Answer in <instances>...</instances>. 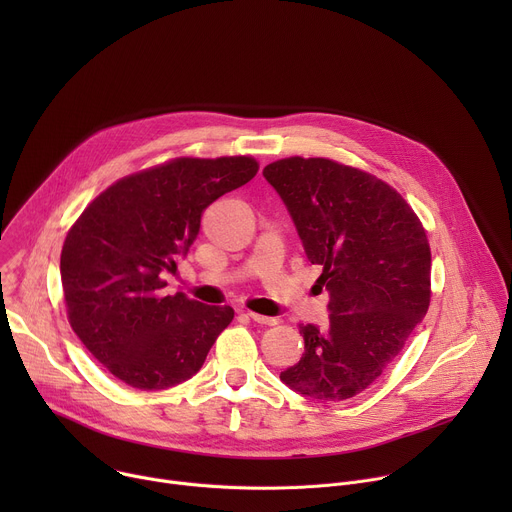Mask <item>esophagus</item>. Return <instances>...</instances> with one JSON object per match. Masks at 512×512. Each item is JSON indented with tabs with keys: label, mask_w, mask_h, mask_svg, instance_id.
Wrapping results in <instances>:
<instances>
[{
	"label": "esophagus",
	"mask_w": 512,
	"mask_h": 512,
	"mask_svg": "<svg viewBox=\"0 0 512 512\" xmlns=\"http://www.w3.org/2000/svg\"><path fill=\"white\" fill-rule=\"evenodd\" d=\"M247 316L257 322V324H265V326H275L277 320L275 318H267V316H261V314H255V312H247Z\"/></svg>",
	"instance_id": "34e87169"
}]
</instances>
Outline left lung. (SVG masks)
<instances>
[{"label": "left lung", "mask_w": 512, "mask_h": 512, "mask_svg": "<svg viewBox=\"0 0 512 512\" xmlns=\"http://www.w3.org/2000/svg\"><path fill=\"white\" fill-rule=\"evenodd\" d=\"M312 265H322L328 326H300L304 354L279 375L314 401L373 385L429 308L431 251L415 212L383 180L324 158L265 166Z\"/></svg>", "instance_id": "8db88e82"}]
</instances>
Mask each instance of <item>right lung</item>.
I'll return each instance as SVG.
<instances>
[{"label":"right lung","instance_id":"right-lung-1","mask_svg":"<svg viewBox=\"0 0 512 512\" xmlns=\"http://www.w3.org/2000/svg\"><path fill=\"white\" fill-rule=\"evenodd\" d=\"M253 158H180L101 192L66 235L60 277L68 322L119 381L162 391L194 377L233 320L162 277L194 243L202 210L257 174Z\"/></svg>","mask_w":512,"mask_h":512}]
</instances>
